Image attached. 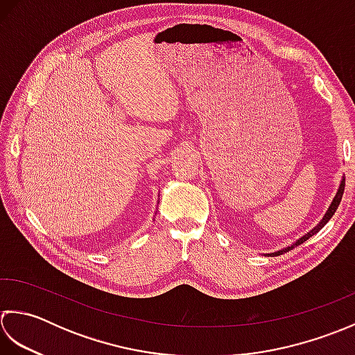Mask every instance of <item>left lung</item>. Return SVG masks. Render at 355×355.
<instances>
[{"label":"left lung","instance_id":"1","mask_svg":"<svg viewBox=\"0 0 355 355\" xmlns=\"http://www.w3.org/2000/svg\"><path fill=\"white\" fill-rule=\"evenodd\" d=\"M343 191H345V178L342 179V182H340V187H338V190H337V193H336V198L332 199V202H331V205H329V208H328V211H327V214L323 216V219L319 222V225H315L313 230L309 231V233H306L305 236H302L297 242L295 243H293L291 247H286V248H284V250H279V251H276V252H271V254H268V256H280V254H284V252H288L289 250H293L294 247H299L300 243H303L305 241H308V239L311 237V236H314L315 233H319V231L327 225L328 223V220L332 218V216H334V213H336V209L338 208V205H340V200H342V198H343Z\"/></svg>","mask_w":355,"mask_h":355}]
</instances>
